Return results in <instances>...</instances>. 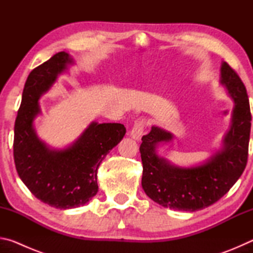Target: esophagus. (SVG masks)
I'll return each instance as SVG.
<instances>
[{"label":"esophagus","instance_id":"obj_1","mask_svg":"<svg viewBox=\"0 0 253 253\" xmlns=\"http://www.w3.org/2000/svg\"><path fill=\"white\" fill-rule=\"evenodd\" d=\"M145 125H146V121H145V119H143V118L137 119V121L134 124V126H132V128H131V130H130V136L132 137V138L137 139V140L142 138Z\"/></svg>","mask_w":253,"mask_h":253}]
</instances>
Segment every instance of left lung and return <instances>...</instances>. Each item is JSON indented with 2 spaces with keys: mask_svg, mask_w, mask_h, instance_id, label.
I'll use <instances>...</instances> for the list:
<instances>
[{
  "mask_svg": "<svg viewBox=\"0 0 253 253\" xmlns=\"http://www.w3.org/2000/svg\"><path fill=\"white\" fill-rule=\"evenodd\" d=\"M221 84L234 100L232 124L223 148L208 162L194 168H178L158 157L156 146L173 135L153 126L142 137V186L154 202L177 211L194 212L210 207L229 192L245 170L249 152L251 113L247 89L228 63L221 67Z\"/></svg>",
  "mask_w": 253,
  "mask_h": 253,
  "instance_id": "1",
  "label": "left lung"
}]
</instances>
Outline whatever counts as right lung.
<instances>
[{
	"label": "right lung",
	"instance_id": "1",
	"mask_svg": "<svg viewBox=\"0 0 253 253\" xmlns=\"http://www.w3.org/2000/svg\"><path fill=\"white\" fill-rule=\"evenodd\" d=\"M71 63L62 51L30 72L14 125L16 172L37 199L60 210L81 207L97 194L98 168L126 134L123 124L91 123L71 146L60 151L38 138L33 128L40 114L38 100Z\"/></svg>",
	"mask_w": 253,
	"mask_h": 253
}]
</instances>
